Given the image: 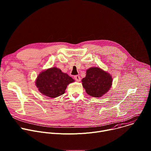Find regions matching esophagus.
Segmentation results:
<instances>
[{"label": "esophagus", "instance_id": "esophagus-1", "mask_svg": "<svg viewBox=\"0 0 151 151\" xmlns=\"http://www.w3.org/2000/svg\"><path fill=\"white\" fill-rule=\"evenodd\" d=\"M74 78H75V79L76 81H78V82H79V81H81V78H80V76H79V75H75V76H74Z\"/></svg>", "mask_w": 151, "mask_h": 151}]
</instances>
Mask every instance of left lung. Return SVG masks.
I'll return each mask as SVG.
<instances>
[{
    "mask_svg": "<svg viewBox=\"0 0 151 151\" xmlns=\"http://www.w3.org/2000/svg\"><path fill=\"white\" fill-rule=\"evenodd\" d=\"M82 84L88 95L100 97L110 90L112 78L109 73L99 68H90L87 70L85 77L82 79Z\"/></svg>",
    "mask_w": 151,
    "mask_h": 151,
    "instance_id": "1",
    "label": "left lung"
}]
</instances>
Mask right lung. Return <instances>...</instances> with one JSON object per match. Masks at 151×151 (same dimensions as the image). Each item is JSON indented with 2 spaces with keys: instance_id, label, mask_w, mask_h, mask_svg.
<instances>
[{
  "instance_id": "obj_1",
  "label": "right lung",
  "mask_w": 151,
  "mask_h": 151,
  "mask_svg": "<svg viewBox=\"0 0 151 151\" xmlns=\"http://www.w3.org/2000/svg\"><path fill=\"white\" fill-rule=\"evenodd\" d=\"M74 81L67 73L54 67L40 72L36 80V85L43 95L55 98L65 93L67 86Z\"/></svg>"
}]
</instances>
